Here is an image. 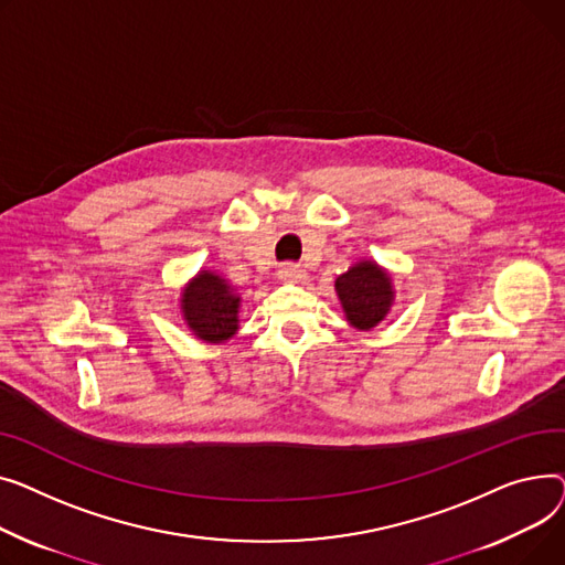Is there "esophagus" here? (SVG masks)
<instances>
[{
  "instance_id": "1",
  "label": "esophagus",
  "mask_w": 565,
  "mask_h": 565,
  "mask_svg": "<svg viewBox=\"0 0 565 565\" xmlns=\"http://www.w3.org/2000/svg\"><path fill=\"white\" fill-rule=\"evenodd\" d=\"M278 278L282 282H303L308 278V274L301 264H282V267L278 269Z\"/></svg>"
}]
</instances>
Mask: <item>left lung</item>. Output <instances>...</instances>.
<instances>
[{
  "label": "left lung",
  "instance_id": "left-lung-1",
  "mask_svg": "<svg viewBox=\"0 0 565 565\" xmlns=\"http://www.w3.org/2000/svg\"><path fill=\"white\" fill-rule=\"evenodd\" d=\"M335 291L347 321L355 330L376 328L394 306V282L376 259H360L338 276Z\"/></svg>",
  "mask_w": 565,
  "mask_h": 565
}]
</instances>
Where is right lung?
Here are the masks:
<instances>
[{
    "label": "right lung",
    "mask_w": 565,
    "mask_h": 565,
    "mask_svg": "<svg viewBox=\"0 0 565 565\" xmlns=\"http://www.w3.org/2000/svg\"><path fill=\"white\" fill-rule=\"evenodd\" d=\"M239 308L237 287L212 269H201L180 289V315L207 344H223L239 333Z\"/></svg>",
    "instance_id": "add662e5"
}]
</instances>
